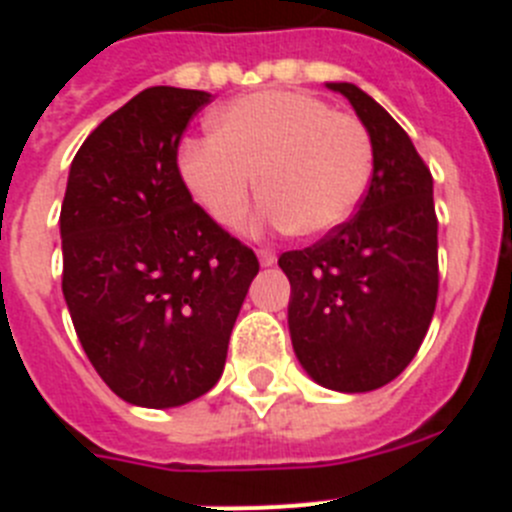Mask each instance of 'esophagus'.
Segmentation results:
<instances>
[{
	"mask_svg": "<svg viewBox=\"0 0 512 512\" xmlns=\"http://www.w3.org/2000/svg\"><path fill=\"white\" fill-rule=\"evenodd\" d=\"M259 261H261V266H274V264H277V253L269 251V248H261Z\"/></svg>",
	"mask_w": 512,
	"mask_h": 512,
	"instance_id": "obj_1",
	"label": "esophagus"
}]
</instances>
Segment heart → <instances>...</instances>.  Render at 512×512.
Masks as SVG:
<instances>
[{
    "mask_svg": "<svg viewBox=\"0 0 512 512\" xmlns=\"http://www.w3.org/2000/svg\"><path fill=\"white\" fill-rule=\"evenodd\" d=\"M210 138L189 140L179 174L220 225H238L259 189L261 217L300 238L348 223L372 179V138L359 117L320 97L264 89L217 107Z\"/></svg>",
    "mask_w": 512,
    "mask_h": 512,
    "instance_id": "b5f03b06",
    "label": "heart"
}]
</instances>
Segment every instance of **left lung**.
<instances>
[{
    "mask_svg": "<svg viewBox=\"0 0 512 512\" xmlns=\"http://www.w3.org/2000/svg\"><path fill=\"white\" fill-rule=\"evenodd\" d=\"M325 87L351 102L372 138V182L348 223L287 251L292 348L325 390L372 392L400 377L423 343L438 297L433 176L408 133L348 81Z\"/></svg>",
    "mask_w": 512,
    "mask_h": 512,
    "instance_id": "1",
    "label": "left lung"
}]
</instances>
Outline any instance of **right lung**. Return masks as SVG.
Here are the masks:
<instances>
[{
	"instance_id": "1",
	"label": "right lung",
	"mask_w": 512,
	"mask_h": 512,
	"mask_svg": "<svg viewBox=\"0 0 512 512\" xmlns=\"http://www.w3.org/2000/svg\"><path fill=\"white\" fill-rule=\"evenodd\" d=\"M200 89L151 87L99 122L61 205L63 300L104 384L138 408L210 392L259 261L194 205L176 148Z\"/></svg>"
}]
</instances>
